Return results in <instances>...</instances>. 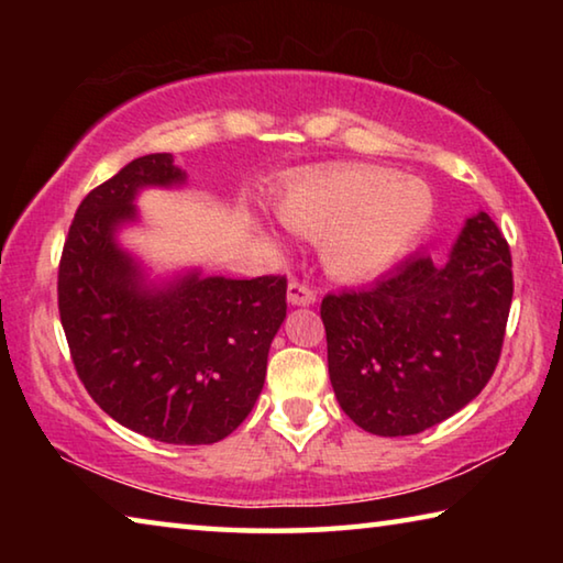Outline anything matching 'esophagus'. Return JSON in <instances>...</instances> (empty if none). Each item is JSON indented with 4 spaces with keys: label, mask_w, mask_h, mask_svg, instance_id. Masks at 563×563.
<instances>
[{
    "label": "esophagus",
    "mask_w": 563,
    "mask_h": 563,
    "mask_svg": "<svg viewBox=\"0 0 563 563\" xmlns=\"http://www.w3.org/2000/svg\"><path fill=\"white\" fill-rule=\"evenodd\" d=\"M318 300V292L302 280H290L288 285V302L290 305H312Z\"/></svg>",
    "instance_id": "34e87169"
}]
</instances>
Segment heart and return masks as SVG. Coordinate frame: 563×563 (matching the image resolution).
Instances as JSON below:
<instances>
[{"label": "heart", "mask_w": 563, "mask_h": 563, "mask_svg": "<svg viewBox=\"0 0 563 563\" xmlns=\"http://www.w3.org/2000/svg\"><path fill=\"white\" fill-rule=\"evenodd\" d=\"M432 216V198L417 180H395L375 166H332L298 180L280 218L312 241L325 242L328 268L347 280L373 278L412 247Z\"/></svg>", "instance_id": "b5f03b06"}]
</instances>
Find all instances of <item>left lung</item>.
<instances>
[{
    "label": "left lung",
    "instance_id": "1",
    "mask_svg": "<svg viewBox=\"0 0 563 563\" xmlns=\"http://www.w3.org/2000/svg\"><path fill=\"white\" fill-rule=\"evenodd\" d=\"M514 295L499 225L476 213L452 258L405 261L373 288L322 298L335 397L369 434L430 430L482 393L497 369Z\"/></svg>",
    "mask_w": 563,
    "mask_h": 563
}]
</instances>
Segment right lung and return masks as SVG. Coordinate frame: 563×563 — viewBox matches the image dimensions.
Segmentation results:
<instances>
[{
	"mask_svg": "<svg viewBox=\"0 0 563 563\" xmlns=\"http://www.w3.org/2000/svg\"><path fill=\"white\" fill-rule=\"evenodd\" d=\"M180 180L174 158L148 154L87 194L64 241L56 295L76 375L103 412L151 440L213 444L261 395L288 280L194 273L168 290L141 288L113 231L136 218L139 188Z\"/></svg>",
	"mask_w": 563,
	"mask_h": 563,
	"instance_id": "add662e5",
	"label": "right lung"
}]
</instances>
